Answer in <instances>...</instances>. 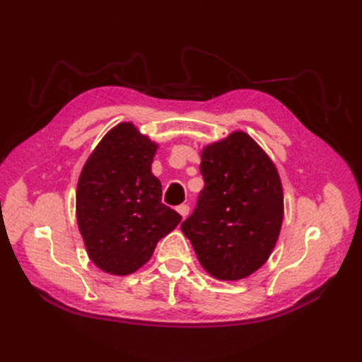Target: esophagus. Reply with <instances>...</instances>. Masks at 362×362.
I'll use <instances>...</instances> for the list:
<instances>
[{
    "label": "esophagus",
    "mask_w": 362,
    "mask_h": 362,
    "mask_svg": "<svg viewBox=\"0 0 362 362\" xmlns=\"http://www.w3.org/2000/svg\"><path fill=\"white\" fill-rule=\"evenodd\" d=\"M175 210L180 213V216H182V218H187V216H188V213H189V206H188L187 204H182V205H177V209H175Z\"/></svg>",
    "instance_id": "obj_1"
}]
</instances>
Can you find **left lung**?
Instances as JSON below:
<instances>
[{"label":"left lung","mask_w":362,"mask_h":362,"mask_svg":"<svg viewBox=\"0 0 362 362\" xmlns=\"http://www.w3.org/2000/svg\"><path fill=\"white\" fill-rule=\"evenodd\" d=\"M205 187L182 232L199 263L218 280H241L263 266L283 222L280 175L266 152L244 132L202 151Z\"/></svg>","instance_id":"obj_1"}]
</instances>
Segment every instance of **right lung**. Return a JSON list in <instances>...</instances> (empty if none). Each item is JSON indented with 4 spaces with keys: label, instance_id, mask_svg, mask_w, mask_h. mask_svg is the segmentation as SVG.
Here are the masks:
<instances>
[{
    "label": "right lung",
    "instance_id": "right-lung-1",
    "mask_svg": "<svg viewBox=\"0 0 362 362\" xmlns=\"http://www.w3.org/2000/svg\"><path fill=\"white\" fill-rule=\"evenodd\" d=\"M157 148L132 122H121L82 168L76 191L79 232L90 259L107 274L138 271L182 221L161 204V183L151 171Z\"/></svg>",
    "mask_w": 362,
    "mask_h": 362
}]
</instances>
